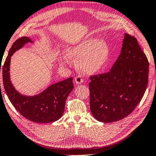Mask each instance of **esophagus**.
I'll use <instances>...</instances> for the list:
<instances>
[{
  "label": "esophagus",
  "mask_w": 156,
  "mask_h": 156,
  "mask_svg": "<svg viewBox=\"0 0 156 156\" xmlns=\"http://www.w3.org/2000/svg\"><path fill=\"white\" fill-rule=\"evenodd\" d=\"M74 81L76 82V84H82V83L84 82V80L82 79V76H77L76 77L74 78Z\"/></svg>",
  "instance_id": "obj_1"
}]
</instances>
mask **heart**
<instances>
[{
  "instance_id": "b5f03b06",
  "label": "heart",
  "mask_w": 156,
  "mask_h": 156,
  "mask_svg": "<svg viewBox=\"0 0 156 156\" xmlns=\"http://www.w3.org/2000/svg\"><path fill=\"white\" fill-rule=\"evenodd\" d=\"M109 54V47L106 42L96 38H89L68 50L66 56L69 58L78 59L76 65L79 69L90 74L96 73L104 66ZM59 60L62 64L68 58L64 56Z\"/></svg>"
}]
</instances>
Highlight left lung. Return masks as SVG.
Instances as JSON below:
<instances>
[{"instance_id": "obj_1", "label": "left lung", "mask_w": 156, "mask_h": 156, "mask_svg": "<svg viewBox=\"0 0 156 156\" xmlns=\"http://www.w3.org/2000/svg\"><path fill=\"white\" fill-rule=\"evenodd\" d=\"M148 73L149 62L137 39L125 33L121 53L110 71L90 77L93 116L104 123L127 117L142 99Z\"/></svg>"}]
</instances>
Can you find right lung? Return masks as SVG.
I'll return each instance as SVG.
<instances>
[{
	"instance_id": "add662e5",
	"label": "right lung",
	"mask_w": 156,
	"mask_h": 156,
	"mask_svg": "<svg viewBox=\"0 0 156 156\" xmlns=\"http://www.w3.org/2000/svg\"><path fill=\"white\" fill-rule=\"evenodd\" d=\"M28 42H32L31 39L26 37H21L13 43L9 50L2 68L5 92L14 108L30 121L37 123L55 122L59 119L64 113L67 97L74 88L73 78L71 77L52 84L37 95H22L15 90L10 81V58L16 50Z\"/></svg>"
}]
</instances>
